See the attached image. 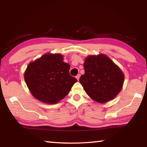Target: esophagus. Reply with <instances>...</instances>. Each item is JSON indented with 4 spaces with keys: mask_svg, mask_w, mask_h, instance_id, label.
Returning a JSON list of instances; mask_svg holds the SVG:
<instances>
[{
    "mask_svg": "<svg viewBox=\"0 0 147 147\" xmlns=\"http://www.w3.org/2000/svg\"><path fill=\"white\" fill-rule=\"evenodd\" d=\"M80 77V74H78V75H77V76H76V78L77 80H79Z\"/></svg>",
    "mask_w": 147,
    "mask_h": 147,
    "instance_id": "esophagus-1",
    "label": "esophagus"
}]
</instances>
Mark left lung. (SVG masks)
I'll return each mask as SVG.
<instances>
[{
  "instance_id": "8db88e82",
  "label": "left lung",
  "mask_w": 147,
  "mask_h": 147,
  "mask_svg": "<svg viewBox=\"0 0 147 147\" xmlns=\"http://www.w3.org/2000/svg\"><path fill=\"white\" fill-rule=\"evenodd\" d=\"M85 73L80 83L93 100L103 104L115 98L123 88L124 75L121 69L103 54L87 57Z\"/></svg>"
}]
</instances>
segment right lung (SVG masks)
<instances>
[{"instance_id":"add662e5","label":"right lung","mask_w":147,"mask_h":147,"mask_svg":"<svg viewBox=\"0 0 147 147\" xmlns=\"http://www.w3.org/2000/svg\"><path fill=\"white\" fill-rule=\"evenodd\" d=\"M69 69L61 54L47 53L28 64L24 80L36 99L46 104H56L65 97L77 82L70 75Z\"/></svg>"}]
</instances>
